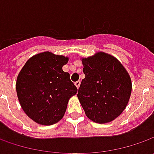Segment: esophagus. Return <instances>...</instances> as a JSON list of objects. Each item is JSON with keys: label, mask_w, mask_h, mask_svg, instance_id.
Segmentation results:
<instances>
[{"label": "esophagus", "mask_w": 154, "mask_h": 154, "mask_svg": "<svg viewBox=\"0 0 154 154\" xmlns=\"http://www.w3.org/2000/svg\"><path fill=\"white\" fill-rule=\"evenodd\" d=\"M74 85L76 86V87H77V88H79V87H80V80L76 81V82L74 83Z\"/></svg>", "instance_id": "esophagus-1"}]
</instances>
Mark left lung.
<instances>
[{
  "mask_svg": "<svg viewBox=\"0 0 154 154\" xmlns=\"http://www.w3.org/2000/svg\"><path fill=\"white\" fill-rule=\"evenodd\" d=\"M81 61L86 77L77 97L86 116L97 123L115 120L131 95L132 82L126 68L116 57L102 51Z\"/></svg>",
  "mask_w": 154,
  "mask_h": 154,
  "instance_id": "8db88e82",
  "label": "left lung"
}]
</instances>
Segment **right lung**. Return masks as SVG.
Returning a JSON list of instances; mask_svg holds the SVG:
<instances>
[{"instance_id":"right-lung-1","label":"right lung","mask_w":154,"mask_h":154,"mask_svg":"<svg viewBox=\"0 0 154 154\" xmlns=\"http://www.w3.org/2000/svg\"><path fill=\"white\" fill-rule=\"evenodd\" d=\"M68 57L45 51L32 56L18 74L16 92L21 108L32 120L52 125L66 112L69 98L77 93L70 75L62 70Z\"/></svg>"}]
</instances>
